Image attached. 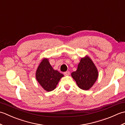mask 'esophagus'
Segmentation results:
<instances>
[{"label":"esophagus","instance_id":"34e87169","mask_svg":"<svg viewBox=\"0 0 125 125\" xmlns=\"http://www.w3.org/2000/svg\"><path fill=\"white\" fill-rule=\"evenodd\" d=\"M64 76H69L70 75V72L69 71H66V72L64 73Z\"/></svg>","mask_w":125,"mask_h":125}]
</instances>
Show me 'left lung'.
Instances as JSON below:
<instances>
[{"label":"left lung","mask_w":125,"mask_h":125,"mask_svg":"<svg viewBox=\"0 0 125 125\" xmlns=\"http://www.w3.org/2000/svg\"><path fill=\"white\" fill-rule=\"evenodd\" d=\"M71 76L79 88L87 90L91 88L96 81L98 73L91 58L86 56L81 58L77 69L71 73Z\"/></svg>","instance_id":"obj_1"}]
</instances>
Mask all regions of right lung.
<instances>
[{"label": "right lung", "instance_id": "1", "mask_svg": "<svg viewBox=\"0 0 125 125\" xmlns=\"http://www.w3.org/2000/svg\"><path fill=\"white\" fill-rule=\"evenodd\" d=\"M63 75L52 68L48 60L42 61L36 73V78L39 84L47 91L54 90Z\"/></svg>", "mask_w": 125, "mask_h": 125}]
</instances>
